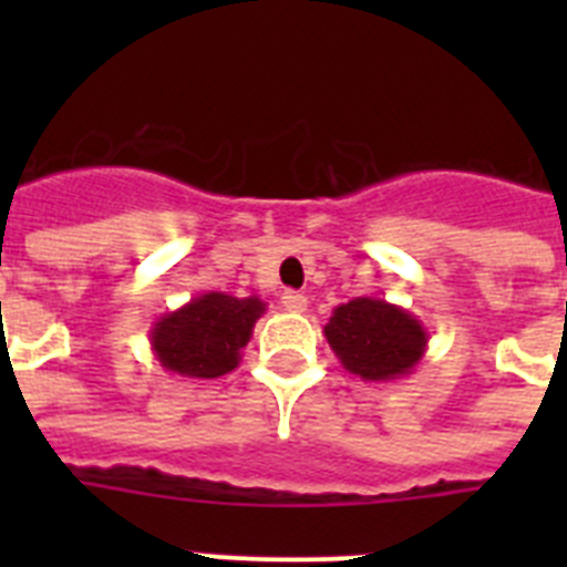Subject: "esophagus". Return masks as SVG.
<instances>
[{
    "label": "esophagus",
    "instance_id": "obj_1",
    "mask_svg": "<svg viewBox=\"0 0 567 567\" xmlns=\"http://www.w3.org/2000/svg\"><path fill=\"white\" fill-rule=\"evenodd\" d=\"M280 303L289 309V312H307V295L295 292V289H287L280 295Z\"/></svg>",
    "mask_w": 567,
    "mask_h": 567
}]
</instances>
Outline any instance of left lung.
Instances as JSON below:
<instances>
[{
  "instance_id": "8db88e82",
  "label": "left lung",
  "mask_w": 567,
  "mask_h": 567,
  "mask_svg": "<svg viewBox=\"0 0 567 567\" xmlns=\"http://www.w3.org/2000/svg\"><path fill=\"white\" fill-rule=\"evenodd\" d=\"M323 334L346 372L369 383L412 374L429 346V332L412 312L380 298H354L334 307Z\"/></svg>"
}]
</instances>
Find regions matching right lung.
I'll use <instances>...</instances> for the list:
<instances>
[{"mask_svg": "<svg viewBox=\"0 0 567 567\" xmlns=\"http://www.w3.org/2000/svg\"><path fill=\"white\" fill-rule=\"evenodd\" d=\"M264 312L267 303L258 295H198L155 320L150 346L164 372L195 380L221 378L238 365L240 349L249 343L255 320Z\"/></svg>", "mask_w": 567, "mask_h": 567, "instance_id": "1", "label": "right lung"}]
</instances>
